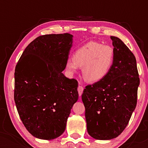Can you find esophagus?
<instances>
[{"label": "esophagus", "instance_id": "34e87169", "mask_svg": "<svg viewBox=\"0 0 148 148\" xmlns=\"http://www.w3.org/2000/svg\"><path fill=\"white\" fill-rule=\"evenodd\" d=\"M84 88L82 86H79L78 88H77V91H78V93H79V96H81L83 94V92H84Z\"/></svg>", "mask_w": 148, "mask_h": 148}]
</instances>
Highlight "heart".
Masks as SVG:
<instances>
[{"instance_id":"heart-1","label":"heart","mask_w":148,"mask_h":148,"mask_svg":"<svg viewBox=\"0 0 148 148\" xmlns=\"http://www.w3.org/2000/svg\"><path fill=\"white\" fill-rule=\"evenodd\" d=\"M114 50L110 45L98 42H89L78 48L72 59L66 63V69L71 73L82 68L83 75L90 82H98L106 77L114 61Z\"/></svg>"}]
</instances>
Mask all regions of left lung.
Masks as SVG:
<instances>
[{
	"mask_svg": "<svg viewBox=\"0 0 148 148\" xmlns=\"http://www.w3.org/2000/svg\"><path fill=\"white\" fill-rule=\"evenodd\" d=\"M110 38L115 54L112 69L102 80L87 86L82 94L88 132L99 140L115 138L126 128L140 82L134 54L119 38Z\"/></svg>",
	"mask_w": 148,
	"mask_h": 148,
	"instance_id": "obj_1",
	"label": "left lung"
}]
</instances>
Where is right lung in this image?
Returning <instances> with one entry per match:
<instances>
[{"instance_id": "obj_1", "label": "right lung", "mask_w": 148, "mask_h": 148, "mask_svg": "<svg viewBox=\"0 0 148 148\" xmlns=\"http://www.w3.org/2000/svg\"><path fill=\"white\" fill-rule=\"evenodd\" d=\"M68 33L40 36L24 50L15 70L14 100L27 130L37 138L55 139L65 130L78 82L62 71L72 46Z\"/></svg>"}]
</instances>
